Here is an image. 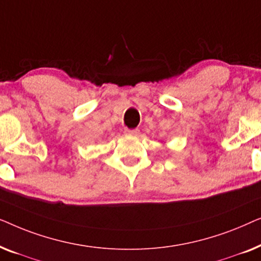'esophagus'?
Returning a JSON list of instances; mask_svg holds the SVG:
<instances>
[{"mask_svg": "<svg viewBox=\"0 0 261 261\" xmlns=\"http://www.w3.org/2000/svg\"><path fill=\"white\" fill-rule=\"evenodd\" d=\"M139 129H126L124 130V134L128 135V137H137V135H139Z\"/></svg>", "mask_w": 261, "mask_h": 261, "instance_id": "1", "label": "esophagus"}]
</instances>
